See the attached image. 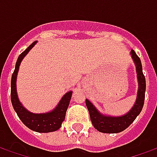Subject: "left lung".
<instances>
[{
  "mask_svg": "<svg viewBox=\"0 0 157 157\" xmlns=\"http://www.w3.org/2000/svg\"><path fill=\"white\" fill-rule=\"evenodd\" d=\"M130 55L136 67L139 89L135 105L133 106V108L126 114L119 116V117L103 115L101 113L98 112V110L96 109L95 106H93L92 102L87 99H86V105L89 111L91 121L94 128L99 132L107 133V134H113V133H119V132L124 131L125 128H128V126L135 121L136 117L140 114V113L141 112L143 109L145 93V75L142 71L140 59L139 58L138 55L135 54V52L133 49L130 52Z\"/></svg>",
  "mask_w": 157,
  "mask_h": 157,
  "instance_id": "8db88e82",
  "label": "left lung"
}]
</instances>
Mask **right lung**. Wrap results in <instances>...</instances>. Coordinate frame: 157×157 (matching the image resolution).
I'll return each mask as SVG.
<instances>
[{"mask_svg":"<svg viewBox=\"0 0 157 157\" xmlns=\"http://www.w3.org/2000/svg\"><path fill=\"white\" fill-rule=\"evenodd\" d=\"M37 41L33 42L32 44L29 45L21 55H19L18 59L16 63L15 70L12 75V82H11V100L13 109L17 113L19 118L22 120L24 124L32 129L33 131L39 132V133H48V132L56 131L60 128L62 122L65 118V113L70 104V100L71 99L72 92H68L63 96L61 100L59 101L57 107L49 113H33L29 112L27 109L22 105L19 102L17 93V75L18 72L19 66L22 62V59L29 52V50L35 45Z\"/></svg>","mask_w":157,"mask_h":157,"instance_id":"obj_1","label":"right lung"}]
</instances>
